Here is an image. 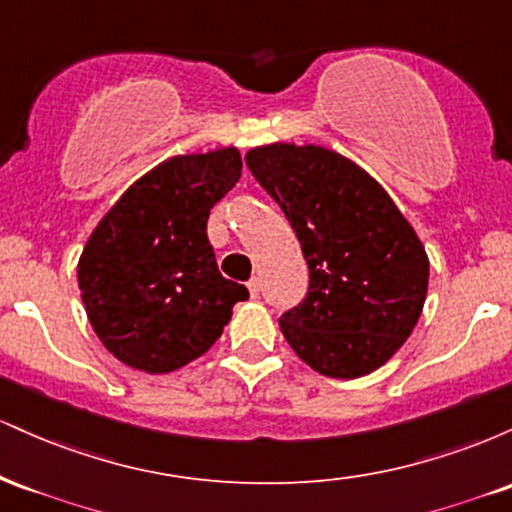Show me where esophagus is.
I'll list each match as a JSON object with an SVG mask.
<instances>
[{
  "label": "esophagus",
  "mask_w": 512,
  "mask_h": 512,
  "mask_svg": "<svg viewBox=\"0 0 512 512\" xmlns=\"http://www.w3.org/2000/svg\"><path fill=\"white\" fill-rule=\"evenodd\" d=\"M248 291H250L252 298L260 296V279H250L248 281Z\"/></svg>",
  "instance_id": "esophagus-1"
}]
</instances>
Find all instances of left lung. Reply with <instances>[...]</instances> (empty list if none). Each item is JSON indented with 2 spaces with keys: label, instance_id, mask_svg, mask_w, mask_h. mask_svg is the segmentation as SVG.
<instances>
[{
  "label": "left lung",
  "instance_id": "1",
  "mask_svg": "<svg viewBox=\"0 0 512 512\" xmlns=\"http://www.w3.org/2000/svg\"><path fill=\"white\" fill-rule=\"evenodd\" d=\"M245 163L308 262V296L279 320L286 342L327 378L385 366L426 303L431 264L414 226L373 175L320 144L255 146Z\"/></svg>",
  "mask_w": 512,
  "mask_h": 512
}]
</instances>
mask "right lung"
I'll list each match as a JSON object with an SVG mask.
<instances>
[{"instance_id": "obj_1", "label": "right lung", "mask_w": 512, "mask_h": 512, "mask_svg": "<svg viewBox=\"0 0 512 512\" xmlns=\"http://www.w3.org/2000/svg\"><path fill=\"white\" fill-rule=\"evenodd\" d=\"M240 151L170 156L134 180L88 236L79 264L93 332L125 366L173 373L207 354L248 298L216 267L209 211L240 178Z\"/></svg>"}]
</instances>
